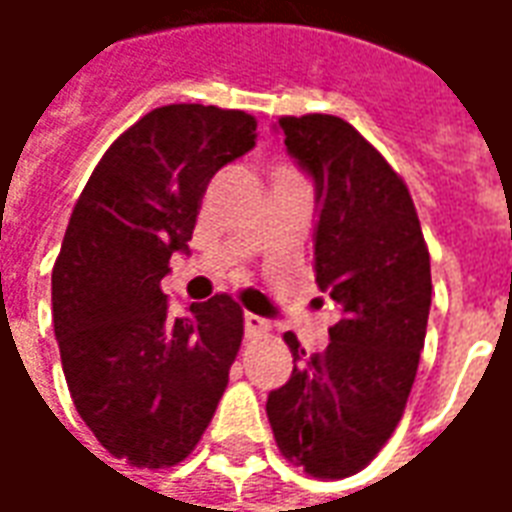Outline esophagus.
Instances as JSON below:
<instances>
[{
	"mask_svg": "<svg viewBox=\"0 0 512 512\" xmlns=\"http://www.w3.org/2000/svg\"><path fill=\"white\" fill-rule=\"evenodd\" d=\"M271 326H268L266 318H260V315H252V312H246L244 315V332L246 337H257V334H266Z\"/></svg>",
	"mask_w": 512,
	"mask_h": 512,
	"instance_id": "obj_1",
	"label": "esophagus"
}]
</instances>
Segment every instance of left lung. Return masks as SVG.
<instances>
[{
  "mask_svg": "<svg viewBox=\"0 0 512 512\" xmlns=\"http://www.w3.org/2000/svg\"><path fill=\"white\" fill-rule=\"evenodd\" d=\"M285 147L315 183V282L340 318L323 354L296 334L288 384L268 395L279 452L312 477H348L395 433L430 312V255L406 183L351 123L279 117Z\"/></svg>",
  "mask_w": 512,
  "mask_h": 512,
  "instance_id": "left-lung-1",
  "label": "left lung"
}]
</instances>
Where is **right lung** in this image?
Masks as SVG:
<instances>
[{
  "instance_id": "1",
  "label": "right lung",
  "mask_w": 512,
  "mask_h": 512,
  "mask_svg": "<svg viewBox=\"0 0 512 512\" xmlns=\"http://www.w3.org/2000/svg\"><path fill=\"white\" fill-rule=\"evenodd\" d=\"M238 109L169 104L117 136L76 200L51 271L54 334L73 406L106 452L164 469L189 455L244 337L227 293L169 312L161 279L189 255L211 178L255 147Z\"/></svg>"
}]
</instances>
